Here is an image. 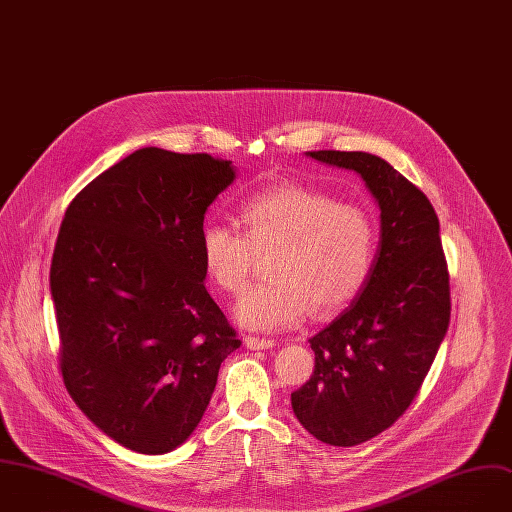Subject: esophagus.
<instances>
[{
	"instance_id": "1",
	"label": "esophagus",
	"mask_w": 512,
	"mask_h": 512,
	"mask_svg": "<svg viewBox=\"0 0 512 512\" xmlns=\"http://www.w3.org/2000/svg\"><path fill=\"white\" fill-rule=\"evenodd\" d=\"M244 345H246L248 349H252V351H262V349H272V347L276 345V341H274V339H262V337H252V335H248V337L244 339Z\"/></svg>"
}]
</instances>
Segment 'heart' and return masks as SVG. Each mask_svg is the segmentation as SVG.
<instances>
[{
    "label": "heart",
    "mask_w": 512,
    "mask_h": 512,
    "mask_svg": "<svg viewBox=\"0 0 512 512\" xmlns=\"http://www.w3.org/2000/svg\"><path fill=\"white\" fill-rule=\"evenodd\" d=\"M242 232L226 224L201 230L199 250L208 276L226 292H240L254 254L274 248L270 280L246 290L234 319L252 331L280 333L315 313L333 315L351 302L375 260V226L355 206L311 187L274 185L248 197Z\"/></svg>",
    "instance_id": "heart-1"
}]
</instances>
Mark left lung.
<instances>
[{
    "label": "left lung",
    "instance_id": "obj_1",
    "mask_svg": "<svg viewBox=\"0 0 512 512\" xmlns=\"http://www.w3.org/2000/svg\"><path fill=\"white\" fill-rule=\"evenodd\" d=\"M355 171L379 208V244L367 282L329 327L309 339L315 371L290 403L329 446H357L387 430L418 395L450 323V282L430 199L385 159L363 151H309Z\"/></svg>",
    "mask_w": 512,
    "mask_h": 512
}]
</instances>
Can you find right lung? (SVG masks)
Listing matches in <instances>:
<instances>
[{
  "label": "right lung",
  "mask_w": 512,
  "mask_h": 512,
  "mask_svg": "<svg viewBox=\"0 0 512 512\" xmlns=\"http://www.w3.org/2000/svg\"><path fill=\"white\" fill-rule=\"evenodd\" d=\"M234 179L232 161L145 147L64 214L50 268L64 383L133 452L181 446L242 345L203 284L199 250L203 218Z\"/></svg>",
  "instance_id": "1"
}]
</instances>
